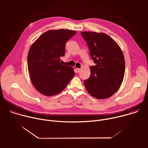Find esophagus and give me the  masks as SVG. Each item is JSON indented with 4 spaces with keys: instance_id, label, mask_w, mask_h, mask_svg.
<instances>
[{
    "instance_id": "1",
    "label": "esophagus",
    "mask_w": 148,
    "mask_h": 148,
    "mask_svg": "<svg viewBox=\"0 0 148 148\" xmlns=\"http://www.w3.org/2000/svg\"><path fill=\"white\" fill-rule=\"evenodd\" d=\"M80 70H81V69H76V70H75V71H76V73H79V71H80Z\"/></svg>"
}]
</instances>
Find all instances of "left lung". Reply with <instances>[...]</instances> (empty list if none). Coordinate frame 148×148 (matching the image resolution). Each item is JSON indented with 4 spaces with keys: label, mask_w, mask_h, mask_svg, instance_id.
<instances>
[{
    "label": "left lung",
    "mask_w": 148,
    "mask_h": 148,
    "mask_svg": "<svg viewBox=\"0 0 148 148\" xmlns=\"http://www.w3.org/2000/svg\"><path fill=\"white\" fill-rule=\"evenodd\" d=\"M82 36L88 46L95 66L84 84L88 93L97 99L114 95L123 81L125 64L123 53L116 42L103 33L83 32Z\"/></svg>",
    "instance_id": "obj_1"
}]
</instances>
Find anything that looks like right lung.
I'll return each mask as SVG.
<instances>
[{
    "label": "right lung",
    "mask_w": 148,
    "mask_h": 148,
    "mask_svg": "<svg viewBox=\"0 0 148 148\" xmlns=\"http://www.w3.org/2000/svg\"><path fill=\"white\" fill-rule=\"evenodd\" d=\"M76 33L68 29L49 30L31 46L27 56L28 70L33 86L44 95L61 92L74 76V69L62 65L60 57L64 56L66 42Z\"/></svg>",
    "instance_id": "1"
}]
</instances>
